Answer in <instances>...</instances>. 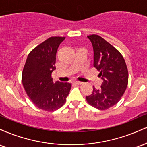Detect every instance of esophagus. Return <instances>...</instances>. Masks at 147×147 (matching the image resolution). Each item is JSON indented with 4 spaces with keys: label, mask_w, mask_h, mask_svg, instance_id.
<instances>
[{
    "label": "esophagus",
    "mask_w": 147,
    "mask_h": 147,
    "mask_svg": "<svg viewBox=\"0 0 147 147\" xmlns=\"http://www.w3.org/2000/svg\"><path fill=\"white\" fill-rule=\"evenodd\" d=\"M75 84H79V85H80V84H83V82H80V81H75Z\"/></svg>",
    "instance_id": "obj_1"
}]
</instances>
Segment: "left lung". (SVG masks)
Returning <instances> with one entry per match:
<instances>
[{
  "label": "left lung",
  "instance_id": "1",
  "mask_svg": "<svg viewBox=\"0 0 147 147\" xmlns=\"http://www.w3.org/2000/svg\"><path fill=\"white\" fill-rule=\"evenodd\" d=\"M93 48V65L99 70L103 82L101 89L93 86L92 94L86 96L88 103L99 110L109 109L120 100L128 81L127 67L122 55L98 35L88 36Z\"/></svg>",
  "mask_w": 147,
  "mask_h": 147
}]
</instances>
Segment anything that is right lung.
I'll return each mask as SVG.
<instances>
[{
  "mask_svg": "<svg viewBox=\"0 0 147 147\" xmlns=\"http://www.w3.org/2000/svg\"><path fill=\"white\" fill-rule=\"evenodd\" d=\"M65 37L52 36L33 49L27 58L22 73V82L27 95L38 109L57 110L65 104L71 84L51 77L56 69V55Z\"/></svg>",
  "mask_w": 147,
  "mask_h": 147,
  "instance_id": "obj_1",
  "label": "right lung"
}]
</instances>
